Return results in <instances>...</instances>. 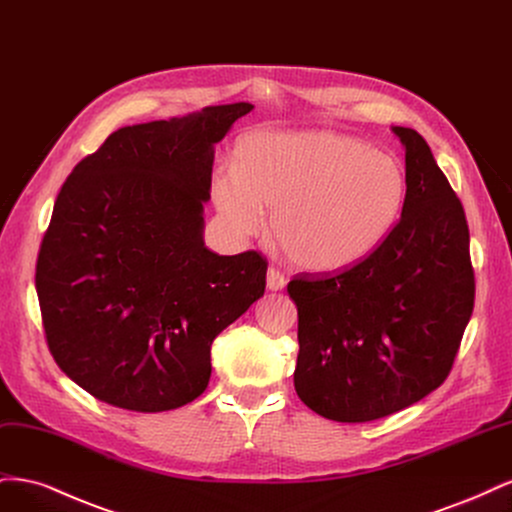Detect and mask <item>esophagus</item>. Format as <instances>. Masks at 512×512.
<instances>
[{
    "label": "esophagus",
    "mask_w": 512,
    "mask_h": 512,
    "mask_svg": "<svg viewBox=\"0 0 512 512\" xmlns=\"http://www.w3.org/2000/svg\"><path fill=\"white\" fill-rule=\"evenodd\" d=\"M286 284H288V277H286L280 269L269 267V273H267V288H269V290H282V288H286Z\"/></svg>",
    "instance_id": "34e87169"
}]
</instances>
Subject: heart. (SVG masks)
Returning a JSON list of instances; mask_svg holds the SVG:
<instances>
[{"mask_svg": "<svg viewBox=\"0 0 512 512\" xmlns=\"http://www.w3.org/2000/svg\"><path fill=\"white\" fill-rule=\"evenodd\" d=\"M237 170H218L213 200L237 232H254L271 209L269 235L309 271L344 269L391 235L406 205V168L363 138L331 130L252 132Z\"/></svg>", "mask_w": 512, "mask_h": 512, "instance_id": "obj_1", "label": "heart"}]
</instances>
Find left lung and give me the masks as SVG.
Masks as SVG:
<instances>
[{"label": "left lung", "instance_id": "8db88e82", "mask_svg": "<svg viewBox=\"0 0 512 512\" xmlns=\"http://www.w3.org/2000/svg\"><path fill=\"white\" fill-rule=\"evenodd\" d=\"M401 218L374 252L339 273L288 282L299 312L294 389L337 423H367L421 401L451 374L474 309L461 200L412 128Z\"/></svg>", "mask_w": 512, "mask_h": 512}]
</instances>
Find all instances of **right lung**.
<instances>
[{
	"label": "right lung",
	"mask_w": 512,
	"mask_h": 512,
	"mask_svg": "<svg viewBox=\"0 0 512 512\" xmlns=\"http://www.w3.org/2000/svg\"><path fill=\"white\" fill-rule=\"evenodd\" d=\"M252 108L121 128L61 185L36 262L42 327L59 369L104 404H190L213 339L265 294V256L203 243L213 145Z\"/></svg>",
	"instance_id": "right-lung-1"
}]
</instances>
